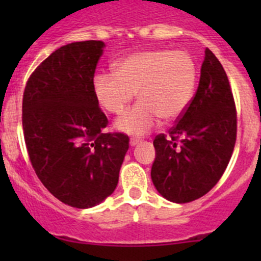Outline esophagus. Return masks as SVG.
<instances>
[{
	"label": "esophagus",
	"instance_id": "obj_1",
	"mask_svg": "<svg viewBox=\"0 0 261 261\" xmlns=\"http://www.w3.org/2000/svg\"><path fill=\"white\" fill-rule=\"evenodd\" d=\"M129 144H130V146H137V145L141 144V140H138V138H132Z\"/></svg>",
	"mask_w": 261,
	"mask_h": 261
}]
</instances>
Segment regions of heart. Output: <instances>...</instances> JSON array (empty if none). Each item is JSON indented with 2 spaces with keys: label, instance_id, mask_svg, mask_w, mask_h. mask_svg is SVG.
I'll return each mask as SVG.
<instances>
[{
  "label": "heart",
  "instance_id": "obj_1",
  "mask_svg": "<svg viewBox=\"0 0 261 261\" xmlns=\"http://www.w3.org/2000/svg\"><path fill=\"white\" fill-rule=\"evenodd\" d=\"M197 65L184 50L149 49L120 60L114 73L94 78L96 100L107 112L120 115L138 95L137 106L116 121V129L144 136L159 124L184 115L195 96Z\"/></svg>",
  "mask_w": 261,
  "mask_h": 261
}]
</instances>
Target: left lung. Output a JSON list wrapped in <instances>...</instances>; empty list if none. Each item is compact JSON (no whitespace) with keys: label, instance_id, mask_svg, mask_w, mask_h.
Here are the masks:
<instances>
[{"label":"left lung","instance_id":"obj_1","mask_svg":"<svg viewBox=\"0 0 261 261\" xmlns=\"http://www.w3.org/2000/svg\"><path fill=\"white\" fill-rule=\"evenodd\" d=\"M237 140V110L221 62L205 49L197 91L168 136L154 138V187L168 201L184 204L208 193L229 165Z\"/></svg>","mask_w":261,"mask_h":261}]
</instances>
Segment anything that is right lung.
I'll return each instance as SVG.
<instances>
[{
  "label": "right lung",
  "mask_w": 261,
  "mask_h": 261,
  "mask_svg": "<svg viewBox=\"0 0 261 261\" xmlns=\"http://www.w3.org/2000/svg\"><path fill=\"white\" fill-rule=\"evenodd\" d=\"M100 40L59 48L30 75L22 124L30 161L56 199L73 208L100 204L114 192L129 149L124 133H103L108 120L94 93Z\"/></svg>",
  "instance_id": "add662e5"
}]
</instances>
